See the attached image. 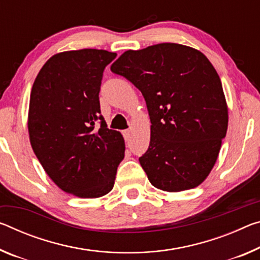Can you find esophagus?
<instances>
[{
    "label": "esophagus",
    "mask_w": 260,
    "mask_h": 260,
    "mask_svg": "<svg viewBox=\"0 0 260 260\" xmlns=\"http://www.w3.org/2000/svg\"><path fill=\"white\" fill-rule=\"evenodd\" d=\"M122 135H123V138H125V140L127 141V140H129V138H131V131L129 129L122 131Z\"/></svg>",
    "instance_id": "esophagus-1"
}]
</instances>
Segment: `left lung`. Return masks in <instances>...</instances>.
Wrapping results in <instances>:
<instances>
[{"label":"left lung","mask_w":260,"mask_h":260,"mask_svg":"<svg viewBox=\"0 0 260 260\" xmlns=\"http://www.w3.org/2000/svg\"><path fill=\"white\" fill-rule=\"evenodd\" d=\"M111 71L145 97L150 143L139 160L152 186L179 192L203 183L228 128L221 80L207 57L192 47L163 43L126 51Z\"/></svg>","instance_id":"1"}]
</instances>
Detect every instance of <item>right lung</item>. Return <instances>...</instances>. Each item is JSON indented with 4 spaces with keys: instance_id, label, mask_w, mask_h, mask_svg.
I'll return each mask as SVG.
<instances>
[{
    "instance_id": "1",
    "label": "right lung",
    "mask_w": 260,
    "mask_h": 260,
    "mask_svg": "<svg viewBox=\"0 0 260 260\" xmlns=\"http://www.w3.org/2000/svg\"><path fill=\"white\" fill-rule=\"evenodd\" d=\"M115 56L92 48L57 53L31 90L32 149L49 178L78 198L108 194L125 157L122 135L108 128L100 104L103 72Z\"/></svg>"
}]
</instances>
